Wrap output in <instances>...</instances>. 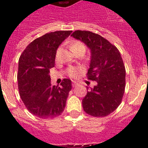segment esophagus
<instances>
[{
	"label": "esophagus",
	"mask_w": 148,
	"mask_h": 148,
	"mask_svg": "<svg viewBox=\"0 0 148 148\" xmlns=\"http://www.w3.org/2000/svg\"><path fill=\"white\" fill-rule=\"evenodd\" d=\"M77 85V83L75 82H73V87H75Z\"/></svg>",
	"instance_id": "34e87169"
}]
</instances>
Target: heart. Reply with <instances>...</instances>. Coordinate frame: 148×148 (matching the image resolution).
<instances>
[{
    "instance_id": "1",
    "label": "heart",
    "mask_w": 148,
    "mask_h": 148,
    "mask_svg": "<svg viewBox=\"0 0 148 148\" xmlns=\"http://www.w3.org/2000/svg\"><path fill=\"white\" fill-rule=\"evenodd\" d=\"M82 49L84 52H85V46L83 43H82L81 41H75V42H73L71 45V49L73 50V49ZM68 73H69V75L72 77H75L78 75V70L77 68H74V67H72L69 69L68 70Z\"/></svg>"
}]
</instances>
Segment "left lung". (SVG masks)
I'll return each mask as SVG.
<instances>
[{
    "label": "left lung",
    "mask_w": 148,
    "mask_h": 148,
    "mask_svg": "<svg viewBox=\"0 0 148 148\" xmlns=\"http://www.w3.org/2000/svg\"><path fill=\"white\" fill-rule=\"evenodd\" d=\"M71 36L90 49L87 78L97 82L82 99L84 110L95 117L108 116L119 106L125 92L126 72L119 51L108 40L90 31L76 30Z\"/></svg>",
    "instance_id": "obj_1"
}]
</instances>
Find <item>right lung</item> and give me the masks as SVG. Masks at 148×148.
Masks as SVG:
<instances>
[{"label": "right lung", "mask_w": 148, "mask_h": 148, "mask_svg": "<svg viewBox=\"0 0 148 148\" xmlns=\"http://www.w3.org/2000/svg\"><path fill=\"white\" fill-rule=\"evenodd\" d=\"M71 32L56 31L45 34L30 43L20 56L19 93L27 110L38 118H55L65 108L72 82L64 78L60 87L52 86L49 69L54 67L58 47Z\"/></svg>", "instance_id": "obj_1"}]
</instances>
